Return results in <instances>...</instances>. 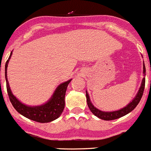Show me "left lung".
<instances>
[{"label":"left lung","instance_id":"1","mask_svg":"<svg viewBox=\"0 0 151 151\" xmlns=\"http://www.w3.org/2000/svg\"><path fill=\"white\" fill-rule=\"evenodd\" d=\"M143 74H144V75H143L144 76V78H142L141 86H140L139 89L138 90V92H137V95H136L135 98H134V99L132 100V101H131L126 106L121 109L117 110V111H101V110H99L98 109H97L96 107L94 106L93 104L91 102L89 94H88L87 91L86 90V101H87V105L88 106H89L90 111H92V114H93L94 115L96 116V117H98V118L102 119V120H112L118 119L121 117H123V116L126 115L127 114L131 112V111H133V110L136 108V106L138 105L139 103L140 100H141L142 97L143 92H144L145 84V66L144 62H143Z\"/></svg>","mask_w":151,"mask_h":151}]
</instances>
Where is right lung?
I'll return each instance as SVG.
<instances>
[{"mask_svg":"<svg viewBox=\"0 0 151 151\" xmlns=\"http://www.w3.org/2000/svg\"><path fill=\"white\" fill-rule=\"evenodd\" d=\"M12 55V51L10 53L9 59L6 62L5 78L6 81V89L9 98L14 108L17 110V112H19L26 118L38 122V123H49L60 117L65 108V97L67 88L72 79H70L59 84L55 89L51 98L45 104L40 106H33L25 105L20 102L13 95L10 89L9 84L8 78H7V67H8L9 61L11 59Z\"/></svg>","mask_w":151,"mask_h":151,"instance_id":"add662e5","label":"right lung"}]
</instances>
